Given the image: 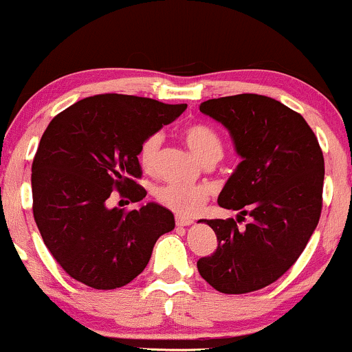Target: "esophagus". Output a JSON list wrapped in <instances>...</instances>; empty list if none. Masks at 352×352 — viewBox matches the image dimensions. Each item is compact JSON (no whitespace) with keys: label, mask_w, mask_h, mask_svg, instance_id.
Returning a JSON list of instances; mask_svg holds the SVG:
<instances>
[{"label":"esophagus","mask_w":352,"mask_h":352,"mask_svg":"<svg viewBox=\"0 0 352 352\" xmlns=\"http://www.w3.org/2000/svg\"><path fill=\"white\" fill-rule=\"evenodd\" d=\"M175 223H177V227H188V225L193 223V220H192V218H187V217H177Z\"/></svg>","instance_id":"1"}]
</instances>
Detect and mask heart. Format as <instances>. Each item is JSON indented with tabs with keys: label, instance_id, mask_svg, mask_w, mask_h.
Masks as SVG:
<instances>
[{
	"label": "heart",
	"instance_id": "heart-1",
	"mask_svg": "<svg viewBox=\"0 0 352 352\" xmlns=\"http://www.w3.org/2000/svg\"><path fill=\"white\" fill-rule=\"evenodd\" d=\"M182 139L193 155L204 165H213L223 155V139L220 132L212 125L204 122H193L185 125L180 132ZM162 137L152 134L140 144L139 164L144 172H153L159 157ZM155 200L177 215H195L208 200V190L200 185L167 184L155 190Z\"/></svg>",
	"mask_w": 352,
	"mask_h": 352
}]
</instances>
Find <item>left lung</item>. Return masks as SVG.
<instances>
[{
  "label": "left lung",
  "mask_w": 352,
  "mask_h": 352,
  "mask_svg": "<svg viewBox=\"0 0 352 352\" xmlns=\"http://www.w3.org/2000/svg\"><path fill=\"white\" fill-rule=\"evenodd\" d=\"M200 111L228 129L241 162L218 205L252 220L238 230L233 218L207 221L218 246L197 261L217 292L245 294L272 285L296 263L322 208L324 157L301 114L258 94L208 99Z\"/></svg>",
  "instance_id": "left-lung-1"
}]
</instances>
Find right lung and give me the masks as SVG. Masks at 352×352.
Instances as JSON below:
<instances>
[{
	"mask_svg": "<svg viewBox=\"0 0 352 352\" xmlns=\"http://www.w3.org/2000/svg\"><path fill=\"white\" fill-rule=\"evenodd\" d=\"M187 104L125 94L78 100L51 120L33 160V215L58 265L94 289L139 276L160 235L175 227L170 210L147 204L109 208L112 193L135 204L147 195L139 148Z\"/></svg>",
	"mask_w": 352,
	"mask_h": 352,
	"instance_id": "obj_1",
	"label": "right lung"
}]
</instances>
